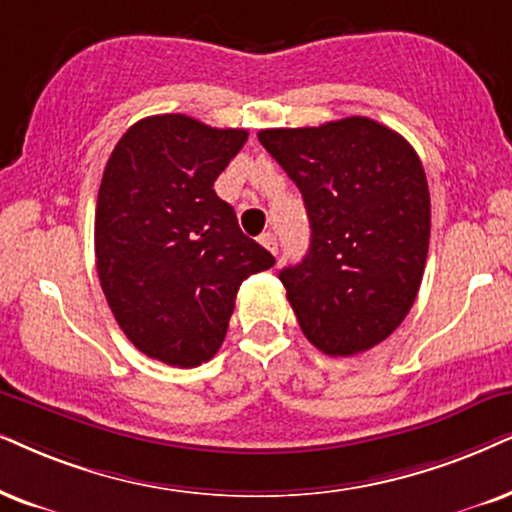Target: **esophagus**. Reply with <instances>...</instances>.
Segmentation results:
<instances>
[{
    "label": "esophagus",
    "mask_w": 512,
    "mask_h": 512,
    "mask_svg": "<svg viewBox=\"0 0 512 512\" xmlns=\"http://www.w3.org/2000/svg\"><path fill=\"white\" fill-rule=\"evenodd\" d=\"M260 243H262L264 248H267L269 252H274V255L278 252V241H276V236L271 234V231H267V234L260 236Z\"/></svg>",
    "instance_id": "1"
}]
</instances>
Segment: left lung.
I'll use <instances>...</instances> for the list:
<instances>
[{
    "mask_svg": "<svg viewBox=\"0 0 512 512\" xmlns=\"http://www.w3.org/2000/svg\"><path fill=\"white\" fill-rule=\"evenodd\" d=\"M257 137L312 229L304 260L278 274L302 333L328 357L366 352L397 331L423 281L430 191L418 153L361 115Z\"/></svg>",
    "mask_w": 512,
    "mask_h": 512,
    "instance_id": "1",
    "label": "left lung"
}]
</instances>
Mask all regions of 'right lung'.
Returning a JSON list of instances; mask_svg holds the SVG:
<instances>
[{
    "label": "right lung",
    "mask_w": 512,
    "mask_h": 512,
    "mask_svg": "<svg viewBox=\"0 0 512 512\" xmlns=\"http://www.w3.org/2000/svg\"><path fill=\"white\" fill-rule=\"evenodd\" d=\"M245 129L151 115L122 134L96 200V271L108 307L146 357L193 368L222 347L245 278L274 267L215 179Z\"/></svg>",
    "instance_id": "add662e5"
}]
</instances>
